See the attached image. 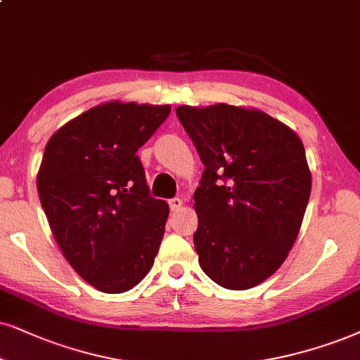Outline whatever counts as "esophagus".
Returning <instances> with one entry per match:
<instances>
[{
	"mask_svg": "<svg viewBox=\"0 0 360 360\" xmlns=\"http://www.w3.org/2000/svg\"><path fill=\"white\" fill-rule=\"evenodd\" d=\"M169 207H171V211H179V209L183 207V199L181 198L169 199Z\"/></svg>",
	"mask_w": 360,
	"mask_h": 360,
	"instance_id": "1",
	"label": "esophagus"
}]
</instances>
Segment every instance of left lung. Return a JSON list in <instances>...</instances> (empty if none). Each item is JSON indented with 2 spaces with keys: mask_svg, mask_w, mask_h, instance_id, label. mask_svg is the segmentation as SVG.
<instances>
[{
  "mask_svg": "<svg viewBox=\"0 0 360 360\" xmlns=\"http://www.w3.org/2000/svg\"><path fill=\"white\" fill-rule=\"evenodd\" d=\"M177 120L204 165L194 193V248L226 289L261 284L288 257L311 195L302 141L257 109L179 106Z\"/></svg>",
  "mask_w": 360,
  "mask_h": 360,
  "instance_id": "1",
  "label": "left lung"
}]
</instances>
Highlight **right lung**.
I'll list each match as a JSON object with an SVG mask.
<instances>
[{
	"instance_id": "add662e5",
	"label": "right lung",
	"mask_w": 360,
	"mask_h": 360,
	"mask_svg": "<svg viewBox=\"0 0 360 360\" xmlns=\"http://www.w3.org/2000/svg\"><path fill=\"white\" fill-rule=\"evenodd\" d=\"M171 106L104 103L66 122L44 148L38 193L72 269L98 290L133 289L153 267L169 207L149 195L136 151Z\"/></svg>"
}]
</instances>
